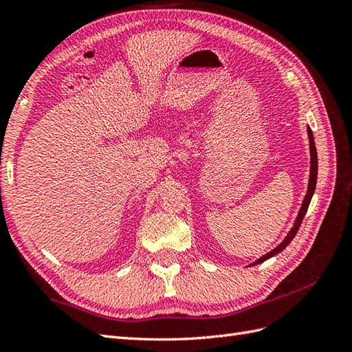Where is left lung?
Listing matches in <instances>:
<instances>
[{"label":"left lung","mask_w":352,"mask_h":352,"mask_svg":"<svg viewBox=\"0 0 352 352\" xmlns=\"http://www.w3.org/2000/svg\"><path fill=\"white\" fill-rule=\"evenodd\" d=\"M306 131H308V138H309V151H311V169H309V170H311V173H309L308 192H306V195H305V199H303V202H302L299 214H297V217H296V221H294V224H293V228L290 229V232L287 233V236L284 238V241L281 242V244H279L276 248H274L272 251H269L267 254H265V256H262L260 258H257L256 262L251 263V265H258V263L265 262V260L276 256L278 253H281V251H283L288 244H290V242L293 241V238L296 236V233H297V230H299V228H300V224H302V220H303V217H305V214H306V211H308V206H309V204H311L312 195H314V192H315V186H317L318 157H317V148H315V142H314V135H312V131H311L309 126H308V128H306Z\"/></svg>","instance_id":"8db88e82"}]
</instances>
